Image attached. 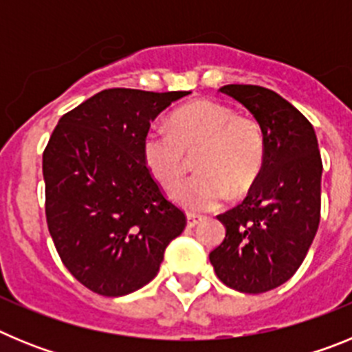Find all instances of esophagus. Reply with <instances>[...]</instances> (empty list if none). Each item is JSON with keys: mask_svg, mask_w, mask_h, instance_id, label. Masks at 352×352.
I'll list each match as a JSON object with an SVG mask.
<instances>
[{"mask_svg": "<svg viewBox=\"0 0 352 352\" xmlns=\"http://www.w3.org/2000/svg\"><path fill=\"white\" fill-rule=\"evenodd\" d=\"M204 220V217L201 214H195V213H188L186 214V226L188 227H195L197 223H201Z\"/></svg>", "mask_w": 352, "mask_h": 352, "instance_id": "34e87169", "label": "esophagus"}]
</instances>
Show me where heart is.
<instances>
[{"label": "heart", "instance_id": "obj_1", "mask_svg": "<svg viewBox=\"0 0 352 352\" xmlns=\"http://www.w3.org/2000/svg\"><path fill=\"white\" fill-rule=\"evenodd\" d=\"M169 129L151 126L142 138V158L153 178L173 188L185 173L186 153H197V173L179 183L174 201L188 211L219 208L229 195H245L264 166L266 142L256 120L236 116L229 105L197 100L169 118Z\"/></svg>", "mask_w": 352, "mask_h": 352}]
</instances>
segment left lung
I'll list each match as a JSON object with an SVG mask.
<instances>
[{
    "mask_svg": "<svg viewBox=\"0 0 352 352\" xmlns=\"http://www.w3.org/2000/svg\"><path fill=\"white\" fill-rule=\"evenodd\" d=\"M220 91L254 114L266 155L243 203L219 214L226 238L210 261L227 287L261 294L296 273L316 238L322 160L310 121L280 95L254 84H227Z\"/></svg>",
    "mask_w": 352,
    "mask_h": 352,
    "instance_id": "1",
    "label": "left lung"
}]
</instances>
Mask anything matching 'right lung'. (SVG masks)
<instances>
[{
    "mask_svg": "<svg viewBox=\"0 0 352 352\" xmlns=\"http://www.w3.org/2000/svg\"><path fill=\"white\" fill-rule=\"evenodd\" d=\"M186 91L111 88L68 111L43 149L45 219L68 272L102 296L151 282L186 226L142 158L151 121Z\"/></svg>",
    "mask_w": 352,
    "mask_h": 352,
    "instance_id": "obj_1",
    "label": "right lung"
}]
</instances>
